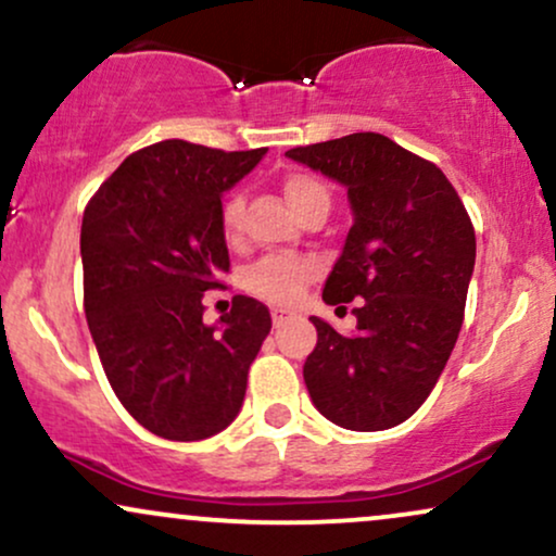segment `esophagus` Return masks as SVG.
Here are the masks:
<instances>
[{"label": "esophagus", "mask_w": 556, "mask_h": 556, "mask_svg": "<svg viewBox=\"0 0 556 556\" xmlns=\"http://www.w3.org/2000/svg\"><path fill=\"white\" fill-rule=\"evenodd\" d=\"M292 316H295V313L285 311V307H274V311H271V320H274V326H277V329H279V326H285Z\"/></svg>", "instance_id": "obj_1"}]
</instances>
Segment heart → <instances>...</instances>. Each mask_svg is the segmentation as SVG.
<instances>
[{"mask_svg":"<svg viewBox=\"0 0 556 556\" xmlns=\"http://www.w3.org/2000/svg\"><path fill=\"white\" fill-rule=\"evenodd\" d=\"M287 202L298 214H305L313 206H329V189L316 176L303 170H292L282 178ZM219 227L230 243L240 240L243 232V197L227 193L219 206ZM316 277V264L303 256H266L245 274V287L253 295L274 305H292L303 298L305 287Z\"/></svg>","mask_w":556,"mask_h":556,"instance_id":"b5f03b06","label":"heart"}]
</instances>
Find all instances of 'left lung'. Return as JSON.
I'll return each mask as SVG.
<instances>
[{"instance_id": "left-lung-1", "label": "left lung", "mask_w": 556, "mask_h": 556, "mask_svg": "<svg viewBox=\"0 0 556 556\" xmlns=\"http://www.w3.org/2000/svg\"><path fill=\"white\" fill-rule=\"evenodd\" d=\"M287 157L344 184L354 212L324 300H357V331L311 318L307 393L346 430L396 427L425 404L456 346L477 258L469 212L438 165L383 134L292 147Z\"/></svg>"}]
</instances>
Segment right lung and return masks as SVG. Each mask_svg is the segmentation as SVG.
<instances>
[{
  "instance_id": "add662e5",
  "label": "right lung",
  "mask_w": 556,
  "mask_h": 556,
  "mask_svg": "<svg viewBox=\"0 0 556 556\" xmlns=\"http://www.w3.org/2000/svg\"><path fill=\"white\" fill-rule=\"evenodd\" d=\"M264 155L165 139L131 152L85 206L87 326L113 393L157 438H212L243 404L269 307L236 295L214 329L202 298L230 271L219 197Z\"/></svg>"
}]
</instances>
